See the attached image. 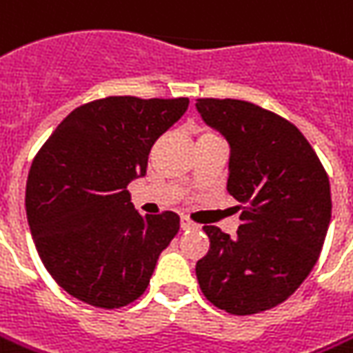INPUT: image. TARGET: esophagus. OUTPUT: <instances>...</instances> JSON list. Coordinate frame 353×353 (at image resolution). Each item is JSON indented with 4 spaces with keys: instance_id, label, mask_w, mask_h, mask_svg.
I'll return each mask as SVG.
<instances>
[{
    "instance_id": "esophagus-1",
    "label": "esophagus",
    "mask_w": 353,
    "mask_h": 353,
    "mask_svg": "<svg viewBox=\"0 0 353 353\" xmlns=\"http://www.w3.org/2000/svg\"><path fill=\"white\" fill-rule=\"evenodd\" d=\"M196 224L195 222H191V220H189V218H181V230H196Z\"/></svg>"
}]
</instances>
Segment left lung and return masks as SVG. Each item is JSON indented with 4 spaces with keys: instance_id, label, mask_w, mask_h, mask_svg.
I'll return each mask as SVG.
<instances>
[{
    "instance_id": "1",
    "label": "left lung",
    "mask_w": 353,
    "mask_h": 353,
    "mask_svg": "<svg viewBox=\"0 0 353 353\" xmlns=\"http://www.w3.org/2000/svg\"><path fill=\"white\" fill-rule=\"evenodd\" d=\"M195 106L230 145L228 191L243 207L236 237L203 228L210 249L195 267L199 286L232 315L276 307L301 286L325 243L327 172L284 117L232 98H199Z\"/></svg>"
}]
</instances>
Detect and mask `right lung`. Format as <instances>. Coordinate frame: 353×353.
<instances>
[{
    "label": "right lung",
    "mask_w": 353,
    "mask_h": 353,
    "mask_svg": "<svg viewBox=\"0 0 353 353\" xmlns=\"http://www.w3.org/2000/svg\"><path fill=\"white\" fill-rule=\"evenodd\" d=\"M187 106V98L94 100L73 110L36 154L26 218L46 270L67 294L102 309L143 296L179 216H141L127 185L145 176L152 145Z\"/></svg>",
    "instance_id": "add662e5"
}]
</instances>
